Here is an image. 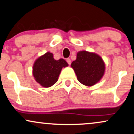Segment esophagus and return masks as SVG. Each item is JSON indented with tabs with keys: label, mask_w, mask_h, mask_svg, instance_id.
<instances>
[{
	"label": "esophagus",
	"mask_w": 134,
	"mask_h": 134,
	"mask_svg": "<svg viewBox=\"0 0 134 134\" xmlns=\"http://www.w3.org/2000/svg\"><path fill=\"white\" fill-rule=\"evenodd\" d=\"M66 61H67V62L69 64V65H70V64H71V60H70V59L67 58V59H66Z\"/></svg>",
	"instance_id": "esophagus-1"
}]
</instances>
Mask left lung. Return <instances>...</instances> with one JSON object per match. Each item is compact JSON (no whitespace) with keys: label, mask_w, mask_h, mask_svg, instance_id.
I'll return each mask as SVG.
<instances>
[{"label":"left lung","mask_w":134,"mask_h":134,"mask_svg":"<svg viewBox=\"0 0 134 134\" xmlns=\"http://www.w3.org/2000/svg\"><path fill=\"white\" fill-rule=\"evenodd\" d=\"M78 80L84 85L91 87L103 77L105 64L101 57L95 53L82 51L77 54V59L71 64Z\"/></svg>","instance_id":"left-lung-1"}]
</instances>
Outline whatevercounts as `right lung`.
Returning a JSON list of instances; mask_svg holds the SVG:
<instances>
[{
	"label": "right lung",
	"mask_w": 134,
	"mask_h": 134,
	"mask_svg": "<svg viewBox=\"0 0 134 134\" xmlns=\"http://www.w3.org/2000/svg\"><path fill=\"white\" fill-rule=\"evenodd\" d=\"M67 66L68 64L64 59L55 60L53 54L48 52L35 62L33 75L42 87H50L57 82L62 69Z\"/></svg>",
	"instance_id": "right-lung-1"
}]
</instances>
